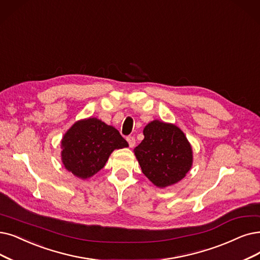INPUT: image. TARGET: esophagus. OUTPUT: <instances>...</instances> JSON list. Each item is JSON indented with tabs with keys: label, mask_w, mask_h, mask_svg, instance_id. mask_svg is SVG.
Returning a JSON list of instances; mask_svg holds the SVG:
<instances>
[{
	"label": "esophagus",
	"mask_w": 260,
	"mask_h": 260,
	"mask_svg": "<svg viewBox=\"0 0 260 260\" xmlns=\"http://www.w3.org/2000/svg\"><path fill=\"white\" fill-rule=\"evenodd\" d=\"M127 142H128L129 146H130L131 148L136 146V138H134V137H128V138H127Z\"/></svg>",
	"instance_id": "obj_1"
}]
</instances>
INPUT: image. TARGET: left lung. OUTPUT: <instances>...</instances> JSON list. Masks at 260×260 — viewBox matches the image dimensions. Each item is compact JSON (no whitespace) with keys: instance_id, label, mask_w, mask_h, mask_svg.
Returning <instances> with one entry per match:
<instances>
[{"instance_id":"obj_1","label":"left lung","mask_w":260,"mask_h":260,"mask_svg":"<svg viewBox=\"0 0 260 260\" xmlns=\"http://www.w3.org/2000/svg\"><path fill=\"white\" fill-rule=\"evenodd\" d=\"M144 140L134 148L143 174L159 188L177 183L193 162L192 147L184 133L173 123L149 122L143 130Z\"/></svg>"}]
</instances>
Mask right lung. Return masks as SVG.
Here are the masks:
<instances>
[{
  "label": "right lung",
  "instance_id": "add662e5",
  "mask_svg": "<svg viewBox=\"0 0 260 260\" xmlns=\"http://www.w3.org/2000/svg\"><path fill=\"white\" fill-rule=\"evenodd\" d=\"M129 145L117 129L95 117L72 124L61 140V161L65 169L87 179L106 165L114 149Z\"/></svg>",
  "mask_w": 260,
  "mask_h": 260
}]
</instances>
